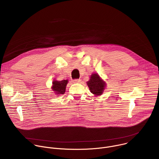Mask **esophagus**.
Listing matches in <instances>:
<instances>
[{
  "label": "esophagus",
  "instance_id": "34e87169",
  "mask_svg": "<svg viewBox=\"0 0 159 159\" xmlns=\"http://www.w3.org/2000/svg\"><path fill=\"white\" fill-rule=\"evenodd\" d=\"M80 81H81L80 79H74L72 80V82L74 83H79V82H80Z\"/></svg>",
  "mask_w": 159,
  "mask_h": 159
}]
</instances>
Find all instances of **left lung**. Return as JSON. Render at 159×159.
I'll use <instances>...</instances> for the list:
<instances>
[{"label":"left lung","mask_w":159,"mask_h":159,"mask_svg":"<svg viewBox=\"0 0 159 159\" xmlns=\"http://www.w3.org/2000/svg\"><path fill=\"white\" fill-rule=\"evenodd\" d=\"M87 85L89 88L90 93L94 96H101L106 87V83L101 79L98 73H93L90 77V79L87 82Z\"/></svg>","instance_id":"1"}]
</instances>
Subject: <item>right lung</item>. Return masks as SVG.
Instances as JSON below:
<instances>
[{"label": "right lung", "mask_w": 159, "mask_h": 159, "mask_svg": "<svg viewBox=\"0 0 159 159\" xmlns=\"http://www.w3.org/2000/svg\"><path fill=\"white\" fill-rule=\"evenodd\" d=\"M69 82L68 80H63L61 81H58L54 79L52 82V85L51 89L54 92L55 94L58 96L60 94H64L65 93L66 85Z\"/></svg>", "instance_id": "obj_1"}]
</instances>
